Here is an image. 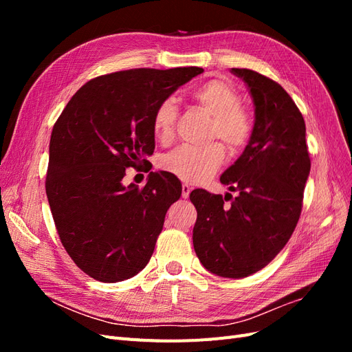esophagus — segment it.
I'll return each instance as SVG.
<instances>
[{
	"label": "esophagus",
	"instance_id": "1",
	"mask_svg": "<svg viewBox=\"0 0 352 352\" xmlns=\"http://www.w3.org/2000/svg\"><path fill=\"white\" fill-rule=\"evenodd\" d=\"M190 189H192V188H190L188 184H184V185H182V198H188V197H189Z\"/></svg>",
	"mask_w": 352,
	"mask_h": 352
}]
</instances>
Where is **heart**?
<instances>
[{
    "label": "heart",
    "mask_w": 352,
    "mask_h": 352,
    "mask_svg": "<svg viewBox=\"0 0 352 352\" xmlns=\"http://www.w3.org/2000/svg\"><path fill=\"white\" fill-rule=\"evenodd\" d=\"M192 100L212 116L210 140H221L230 151H239L252 136L254 122L250 110L241 104V94L228 79H210L192 91ZM177 105L173 98H164L153 114V132L160 142L175 138ZM225 163V148L220 142L206 146H179L164 155L160 166L188 184L206 182Z\"/></svg>",
    "instance_id": "b5f03b06"
}]
</instances>
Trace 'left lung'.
<instances>
[{"mask_svg":"<svg viewBox=\"0 0 352 352\" xmlns=\"http://www.w3.org/2000/svg\"><path fill=\"white\" fill-rule=\"evenodd\" d=\"M232 72L247 83L255 105L251 140L220 176L238 197L195 189L189 198L197 208L192 241L199 261L221 278L241 279L265 267L289 241L311 162L304 117L289 94L254 70Z\"/></svg>","mask_w":352,"mask_h":352,"instance_id":"1","label":"left lung"}]
</instances>
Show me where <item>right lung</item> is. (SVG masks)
Returning <instances> with one entry per match:
<instances>
[{"label":"right lung","mask_w":352,"mask_h":352,"mask_svg":"<svg viewBox=\"0 0 352 352\" xmlns=\"http://www.w3.org/2000/svg\"><path fill=\"white\" fill-rule=\"evenodd\" d=\"M201 67L129 69L91 79L52 127L45 190L63 247L91 278L114 283L150 261L182 185L151 172L140 189L122 179L155 148L153 114Z\"/></svg>","instance_id":"obj_1"}]
</instances>
